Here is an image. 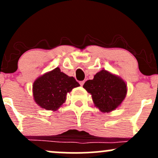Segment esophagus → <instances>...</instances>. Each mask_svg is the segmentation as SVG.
Returning <instances> with one entry per match:
<instances>
[{
	"label": "esophagus",
	"instance_id": "34e87169",
	"mask_svg": "<svg viewBox=\"0 0 158 158\" xmlns=\"http://www.w3.org/2000/svg\"><path fill=\"white\" fill-rule=\"evenodd\" d=\"M84 83H85V81H79V84H80L81 86H83Z\"/></svg>",
	"mask_w": 158,
	"mask_h": 158
}]
</instances>
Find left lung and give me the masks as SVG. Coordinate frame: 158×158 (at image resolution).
<instances>
[{"instance_id": "left-lung-1", "label": "left lung", "mask_w": 158, "mask_h": 158, "mask_svg": "<svg viewBox=\"0 0 158 158\" xmlns=\"http://www.w3.org/2000/svg\"><path fill=\"white\" fill-rule=\"evenodd\" d=\"M97 108L102 112H110L118 107L126 97L127 88L122 79L102 70L94 76V79L83 85Z\"/></svg>"}]
</instances>
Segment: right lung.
I'll return each instance as SVG.
<instances>
[{
    "label": "right lung",
    "mask_w": 158,
    "mask_h": 158,
    "mask_svg": "<svg viewBox=\"0 0 158 158\" xmlns=\"http://www.w3.org/2000/svg\"><path fill=\"white\" fill-rule=\"evenodd\" d=\"M79 86L73 77H68L56 68L34 81V99L41 108L56 110L64 102L67 94Z\"/></svg>",
    "instance_id": "1"
}]
</instances>
